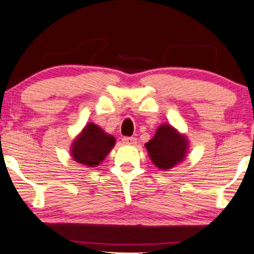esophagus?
<instances>
[{"label":"esophagus","instance_id":"34e87169","mask_svg":"<svg viewBox=\"0 0 254 254\" xmlns=\"http://www.w3.org/2000/svg\"><path fill=\"white\" fill-rule=\"evenodd\" d=\"M124 144H127V145H136L137 144V139L134 137H124L123 139Z\"/></svg>","mask_w":254,"mask_h":254}]
</instances>
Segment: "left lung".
Returning a JSON list of instances; mask_svg holds the SVG:
<instances>
[{"instance_id": "obj_1", "label": "left lung", "mask_w": 254, "mask_h": 254, "mask_svg": "<svg viewBox=\"0 0 254 254\" xmlns=\"http://www.w3.org/2000/svg\"><path fill=\"white\" fill-rule=\"evenodd\" d=\"M145 147L156 168L168 171L186 158L190 146L184 133L179 132L171 124H162Z\"/></svg>"}]
</instances>
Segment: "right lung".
Masks as SVG:
<instances>
[{"label":"right lung","mask_w":254,"mask_h":254,"mask_svg":"<svg viewBox=\"0 0 254 254\" xmlns=\"http://www.w3.org/2000/svg\"><path fill=\"white\" fill-rule=\"evenodd\" d=\"M116 139L95 123H88L77 134L70 146L72 159L89 168L98 166L105 159Z\"/></svg>","instance_id":"right-lung-1"}]
</instances>
